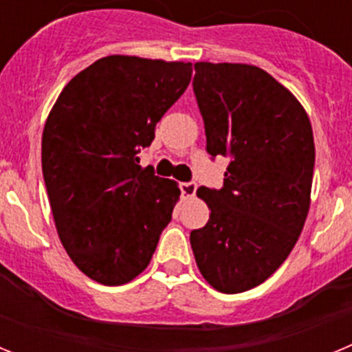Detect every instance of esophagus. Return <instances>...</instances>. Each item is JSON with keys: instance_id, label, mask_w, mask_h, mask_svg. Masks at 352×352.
I'll use <instances>...</instances> for the list:
<instances>
[{"instance_id": "34e87169", "label": "esophagus", "mask_w": 352, "mask_h": 352, "mask_svg": "<svg viewBox=\"0 0 352 352\" xmlns=\"http://www.w3.org/2000/svg\"><path fill=\"white\" fill-rule=\"evenodd\" d=\"M179 190H182V195L185 199H192L195 195V190H197V185L194 182L188 183H179Z\"/></svg>"}]
</instances>
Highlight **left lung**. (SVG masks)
Instances as JSON below:
<instances>
[{
    "mask_svg": "<svg viewBox=\"0 0 352 352\" xmlns=\"http://www.w3.org/2000/svg\"><path fill=\"white\" fill-rule=\"evenodd\" d=\"M194 68L208 153L231 162L220 190L197 188L211 213L190 245L204 280L236 294L272 276L300 238L316 162L312 125L296 96L263 68Z\"/></svg>",
    "mask_w": 352,
    "mask_h": 352,
    "instance_id": "8db88e82",
    "label": "left lung"
}]
</instances>
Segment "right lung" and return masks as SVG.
Instances as JSON below:
<instances>
[{"label": "right lung", "mask_w": 352, "mask_h": 352, "mask_svg": "<svg viewBox=\"0 0 352 352\" xmlns=\"http://www.w3.org/2000/svg\"><path fill=\"white\" fill-rule=\"evenodd\" d=\"M192 79V63L105 56L72 77L42 133L56 231L91 280L123 285L148 268L179 201L178 183L139 166L155 126Z\"/></svg>", "instance_id": "1"}]
</instances>
